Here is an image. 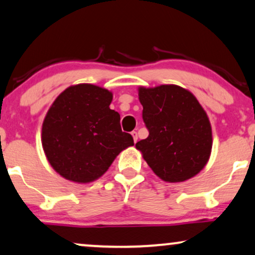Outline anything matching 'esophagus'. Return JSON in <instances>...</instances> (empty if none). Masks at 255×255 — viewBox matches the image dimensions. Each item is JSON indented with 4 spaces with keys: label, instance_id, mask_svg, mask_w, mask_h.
<instances>
[{
    "label": "esophagus",
    "instance_id": "obj_1",
    "mask_svg": "<svg viewBox=\"0 0 255 255\" xmlns=\"http://www.w3.org/2000/svg\"><path fill=\"white\" fill-rule=\"evenodd\" d=\"M131 134L133 136V141L136 142V140H138V133H136V131H132Z\"/></svg>",
    "mask_w": 255,
    "mask_h": 255
}]
</instances>
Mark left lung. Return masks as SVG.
I'll return each instance as SVG.
<instances>
[{"label": "left lung", "mask_w": 255, "mask_h": 255, "mask_svg": "<svg viewBox=\"0 0 255 255\" xmlns=\"http://www.w3.org/2000/svg\"><path fill=\"white\" fill-rule=\"evenodd\" d=\"M149 135L135 143L155 175L180 183L198 175L210 157V122L197 98L177 85L138 88Z\"/></svg>", "instance_id": "8db88e82"}]
</instances>
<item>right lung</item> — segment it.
Listing matches in <instances>:
<instances>
[{"mask_svg": "<svg viewBox=\"0 0 255 255\" xmlns=\"http://www.w3.org/2000/svg\"><path fill=\"white\" fill-rule=\"evenodd\" d=\"M113 92L92 84L72 85L55 99L42 123V148L51 168L79 184L94 182L117 155L133 146L110 109Z\"/></svg>", "mask_w": 255, "mask_h": 255, "instance_id": "add662e5", "label": "right lung"}]
</instances>
